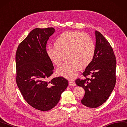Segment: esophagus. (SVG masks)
Segmentation results:
<instances>
[{
    "instance_id": "obj_1",
    "label": "esophagus",
    "mask_w": 127,
    "mask_h": 127,
    "mask_svg": "<svg viewBox=\"0 0 127 127\" xmlns=\"http://www.w3.org/2000/svg\"><path fill=\"white\" fill-rule=\"evenodd\" d=\"M69 86H76V84L73 81H69Z\"/></svg>"
}]
</instances>
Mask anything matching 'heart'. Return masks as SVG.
<instances>
[{
    "instance_id": "obj_1",
    "label": "heart",
    "mask_w": 127,
    "mask_h": 127,
    "mask_svg": "<svg viewBox=\"0 0 127 127\" xmlns=\"http://www.w3.org/2000/svg\"><path fill=\"white\" fill-rule=\"evenodd\" d=\"M54 47H49L46 54L54 65L59 66L64 58L68 59L57 69L58 74L71 79L77 74L79 68L90 65L95 53V45L89 35L79 31L64 32L58 36Z\"/></svg>"
}]
</instances>
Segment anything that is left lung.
I'll return each instance as SVG.
<instances>
[{
  "mask_svg": "<svg viewBox=\"0 0 127 127\" xmlns=\"http://www.w3.org/2000/svg\"><path fill=\"white\" fill-rule=\"evenodd\" d=\"M95 53L92 63L82 73L83 79H76L77 86L85 91L81 100L89 108H96L107 100L116 82V58L111 45L102 34L95 31ZM89 76L90 78H88Z\"/></svg>",
  "mask_w": 127,
  "mask_h": 127,
  "instance_id": "obj_1",
  "label": "left lung"
}]
</instances>
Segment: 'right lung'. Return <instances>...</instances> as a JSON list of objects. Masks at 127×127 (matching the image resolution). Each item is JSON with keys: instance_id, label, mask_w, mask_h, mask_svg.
<instances>
[{"instance_id": "add662e5", "label": "right lung", "mask_w": 127, "mask_h": 127, "mask_svg": "<svg viewBox=\"0 0 127 127\" xmlns=\"http://www.w3.org/2000/svg\"><path fill=\"white\" fill-rule=\"evenodd\" d=\"M54 32L53 28L33 29L16 52L17 86L25 101L41 111L53 108L68 85V80L62 77L48 80L54 66L46 54V45Z\"/></svg>"}]
</instances>
